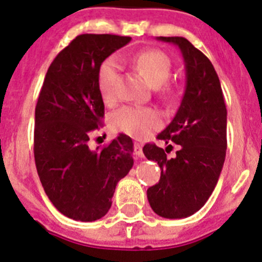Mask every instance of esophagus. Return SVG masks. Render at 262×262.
I'll return each mask as SVG.
<instances>
[{
  "label": "esophagus",
  "mask_w": 262,
  "mask_h": 262,
  "mask_svg": "<svg viewBox=\"0 0 262 262\" xmlns=\"http://www.w3.org/2000/svg\"><path fill=\"white\" fill-rule=\"evenodd\" d=\"M135 155H136V158H139V159H142L144 158V152H142V146L140 144H136L135 145Z\"/></svg>",
  "instance_id": "esophagus-1"
}]
</instances>
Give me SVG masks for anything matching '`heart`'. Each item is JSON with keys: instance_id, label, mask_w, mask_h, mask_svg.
<instances>
[{"instance_id": "1", "label": "heart", "mask_w": 262, "mask_h": 262, "mask_svg": "<svg viewBox=\"0 0 262 262\" xmlns=\"http://www.w3.org/2000/svg\"><path fill=\"white\" fill-rule=\"evenodd\" d=\"M134 64L145 81L151 88H159L170 75L172 61L160 51H145L137 54ZM120 62L116 57H108L98 70V86L105 104L116 102L115 81L120 71ZM162 125V118L150 108H139L126 105L115 112L111 117V126L116 131L123 132L135 139H145Z\"/></svg>"}]
</instances>
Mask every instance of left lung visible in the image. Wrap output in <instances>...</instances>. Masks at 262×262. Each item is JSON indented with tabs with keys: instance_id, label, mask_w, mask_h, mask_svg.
<instances>
[{
	"instance_id": "obj_1",
	"label": "left lung",
	"mask_w": 262,
	"mask_h": 262,
	"mask_svg": "<svg viewBox=\"0 0 262 262\" xmlns=\"http://www.w3.org/2000/svg\"><path fill=\"white\" fill-rule=\"evenodd\" d=\"M180 48L185 61L186 88L172 122L157 139L178 145L174 158L167 149L146 144L145 157L160 167V180L147 188L155 214L182 219L200 210L218 183L227 150V108L219 77L210 59L182 37H158Z\"/></svg>"
}]
</instances>
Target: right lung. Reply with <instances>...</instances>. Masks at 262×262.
Segmentation results:
<instances>
[{
    "mask_svg": "<svg viewBox=\"0 0 262 262\" xmlns=\"http://www.w3.org/2000/svg\"><path fill=\"white\" fill-rule=\"evenodd\" d=\"M130 40L113 34L77 35L44 77L35 107V165L48 199L67 218L94 222L104 216L118 181L134 165V142L127 135H118L103 149L89 147L104 117L98 70Z\"/></svg>",
    "mask_w": 262,
    "mask_h": 262,
    "instance_id": "obj_1",
    "label": "right lung"
}]
</instances>
